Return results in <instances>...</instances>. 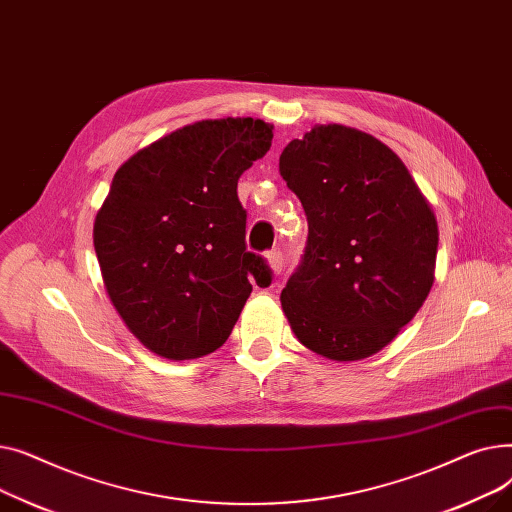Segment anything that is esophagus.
Returning a JSON list of instances; mask_svg holds the SVG:
<instances>
[{
	"label": "esophagus",
	"instance_id": "34e87169",
	"mask_svg": "<svg viewBox=\"0 0 512 512\" xmlns=\"http://www.w3.org/2000/svg\"><path fill=\"white\" fill-rule=\"evenodd\" d=\"M267 265H270V272L274 274V276H278L280 272H282V265H284V257H282V253L280 251H272V253H267Z\"/></svg>",
	"mask_w": 512,
	"mask_h": 512
}]
</instances>
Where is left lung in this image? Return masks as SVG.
<instances>
[{"mask_svg": "<svg viewBox=\"0 0 512 512\" xmlns=\"http://www.w3.org/2000/svg\"><path fill=\"white\" fill-rule=\"evenodd\" d=\"M309 222L303 263L282 290L290 330L332 361L380 353L436 278L438 220L402 159L344 124H315L280 155Z\"/></svg>", "mask_w": 512, "mask_h": 512, "instance_id": "left-lung-1", "label": "left lung"}]
</instances>
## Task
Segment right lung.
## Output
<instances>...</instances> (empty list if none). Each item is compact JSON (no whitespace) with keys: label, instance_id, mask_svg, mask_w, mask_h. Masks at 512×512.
Returning <instances> with one entry per match:
<instances>
[{"label":"right lung","instance_id":"add662e5","mask_svg":"<svg viewBox=\"0 0 512 512\" xmlns=\"http://www.w3.org/2000/svg\"><path fill=\"white\" fill-rule=\"evenodd\" d=\"M274 124H186L130 155L93 224L103 286L124 326L157 357H205L228 340L257 282L236 184L272 147Z\"/></svg>","mask_w":512,"mask_h":512}]
</instances>
